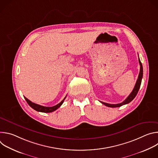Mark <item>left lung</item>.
I'll return each mask as SVG.
<instances>
[{"label": "left lung", "mask_w": 158, "mask_h": 158, "mask_svg": "<svg viewBox=\"0 0 158 158\" xmlns=\"http://www.w3.org/2000/svg\"><path fill=\"white\" fill-rule=\"evenodd\" d=\"M139 62L140 64V71H139V74L138 76V78L137 79L136 83L135 84V86L132 90V91L131 92V93L129 95V96L121 103L119 104H108V103H106L102 101H100L102 104H104L105 106H107V107H118L120 106H122L123 105H125L126 104L129 103L130 102H131L134 98L136 96L138 91H139V89L140 88L141 86V81H142V78H143V65H142V63L141 62V60L139 58Z\"/></svg>", "instance_id": "1"}]
</instances>
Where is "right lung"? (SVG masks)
I'll return each mask as SVG.
<instances>
[{
  "label": "right lung",
  "instance_id": "right-lung-1",
  "mask_svg": "<svg viewBox=\"0 0 158 158\" xmlns=\"http://www.w3.org/2000/svg\"><path fill=\"white\" fill-rule=\"evenodd\" d=\"M66 96L64 98V99L58 104L52 106V107H46V106H40L39 104H37L35 103H34L32 102H31L30 100H29L27 98H26V97H24L26 101H27V102L28 103V104L34 110L38 111V112H52L54 110H56V109H57L64 102Z\"/></svg>",
  "mask_w": 158,
  "mask_h": 158
}]
</instances>
